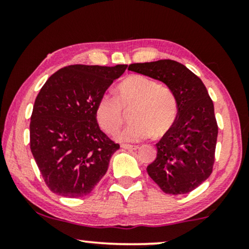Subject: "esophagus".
Returning <instances> with one entry per match:
<instances>
[{
  "label": "esophagus",
  "instance_id": "34e87169",
  "mask_svg": "<svg viewBox=\"0 0 249 249\" xmlns=\"http://www.w3.org/2000/svg\"><path fill=\"white\" fill-rule=\"evenodd\" d=\"M121 147L124 149H131V151H136V149L139 148L137 145H129V144H122Z\"/></svg>",
  "mask_w": 249,
  "mask_h": 249
}]
</instances>
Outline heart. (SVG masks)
<instances>
[{
	"mask_svg": "<svg viewBox=\"0 0 249 249\" xmlns=\"http://www.w3.org/2000/svg\"><path fill=\"white\" fill-rule=\"evenodd\" d=\"M130 120L118 138L122 142H139L154 134L163 135L175 124L178 107L169 88L160 86L151 78L135 74L122 80L114 95H102L95 114L100 127L107 134H115L124 124L125 111Z\"/></svg>",
	"mask_w": 249,
	"mask_h": 249,
	"instance_id": "b5f03b06",
	"label": "heart"
}]
</instances>
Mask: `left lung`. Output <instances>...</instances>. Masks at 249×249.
Listing matches in <instances>:
<instances>
[{
  "label": "left lung",
  "instance_id": "8db88e82",
  "mask_svg": "<svg viewBox=\"0 0 249 249\" xmlns=\"http://www.w3.org/2000/svg\"><path fill=\"white\" fill-rule=\"evenodd\" d=\"M128 70L162 81L175 95L177 119L156 144L147 173L165 194L190 193L211 176L215 154L217 124L205 85L173 60L132 63Z\"/></svg>",
  "mask_w": 249,
  "mask_h": 249
}]
</instances>
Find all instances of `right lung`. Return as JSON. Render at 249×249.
I'll return each instance as SVG.
<instances>
[{
    "mask_svg": "<svg viewBox=\"0 0 249 249\" xmlns=\"http://www.w3.org/2000/svg\"><path fill=\"white\" fill-rule=\"evenodd\" d=\"M127 64L64 67L37 95L30 118V149L44 181L56 195H88L120 148L100 129L95 108Z\"/></svg>",
    "mask_w": 249,
    "mask_h": 249,
    "instance_id": "1",
    "label": "right lung"
}]
</instances>
